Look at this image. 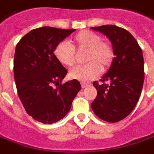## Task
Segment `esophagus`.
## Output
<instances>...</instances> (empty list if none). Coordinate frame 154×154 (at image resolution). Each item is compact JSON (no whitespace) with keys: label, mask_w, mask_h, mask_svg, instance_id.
<instances>
[{"label":"esophagus","mask_w":154,"mask_h":154,"mask_svg":"<svg viewBox=\"0 0 154 154\" xmlns=\"http://www.w3.org/2000/svg\"><path fill=\"white\" fill-rule=\"evenodd\" d=\"M88 86H90V84H89V83H85V82L82 83V88H87V87H88Z\"/></svg>","instance_id":"1"}]
</instances>
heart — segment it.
<instances>
[{"label": "heart", "mask_w": 154, "mask_h": 154, "mask_svg": "<svg viewBox=\"0 0 154 154\" xmlns=\"http://www.w3.org/2000/svg\"><path fill=\"white\" fill-rule=\"evenodd\" d=\"M75 51H87L86 65L76 66L70 71V77L83 82L96 78L103 69L109 68L115 59V50L109 40L91 30H83L66 43H60L54 49V56L60 64L72 66L76 63Z\"/></svg>", "instance_id": "1"}]
</instances>
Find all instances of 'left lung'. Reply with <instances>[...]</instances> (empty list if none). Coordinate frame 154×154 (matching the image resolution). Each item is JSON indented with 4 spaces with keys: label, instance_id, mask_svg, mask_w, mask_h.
<instances>
[{
    "label": "left lung",
    "instance_id": "obj_1",
    "mask_svg": "<svg viewBox=\"0 0 154 154\" xmlns=\"http://www.w3.org/2000/svg\"><path fill=\"white\" fill-rule=\"evenodd\" d=\"M92 29L109 38L116 57L109 70L101 79L102 83L94 82L97 95L91 108L101 119L116 123L134 109L140 97L145 79L143 52L137 40L123 28L108 24Z\"/></svg>",
    "mask_w": 154,
    "mask_h": 154
}]
</instances>
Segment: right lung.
I'll return each mask as SVG.
<instances>
[{"label":"right lung","instance_id":"1","mask_svg":"<svg viewBox=\"0 0 154 154\" xmlns=\"http://www.w3.org/2000/svg\"><path fill=\"white\" fill-rule=\"evenodd\" d=\"M74 30L49 26L34 29L16 46L14 77L18 96L28 114L43 124L62 119L82 88L77 80L61 83L67 71L53 52Z\"/></svg>","mask_w":154,"mask_h":154}]
</instances>
